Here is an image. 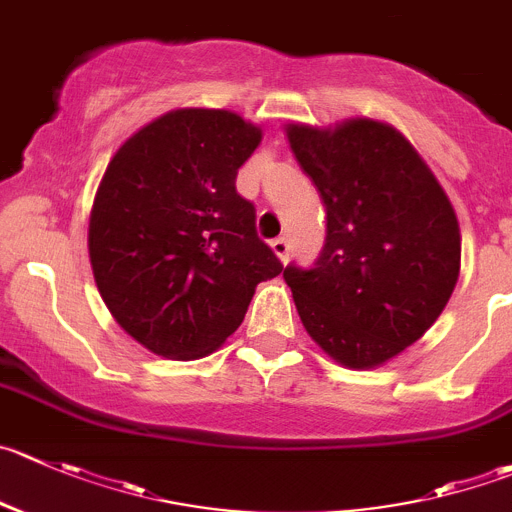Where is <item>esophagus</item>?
I'll return each instance as SVG.
<instances>
[{"mask_svg": "<svg viewBox=\"0 0 512 512\" xmlns=\"http://www.w3.org/2000/svg\"><path fill=\"white\" fill-rule=\"evenodd\" d=\"M289 241H286V238H274V241H271V251L276 253V256H279L281 261H284L286 264V259H289Z\"/></svg>", "mask_w": 512, "mask_h": 512, "instance_id": "34e87169", "label": "esophagus"}]
</instances>
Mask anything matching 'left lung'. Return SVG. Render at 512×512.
<instances>
[{
    "mask_svg": "<svg viewBox=\"0 0 512 512\" xmlns=\"http://www.w3.org/2000/svg\"><path fill=\"white\" fill-rule=\"evenodd\" d=\"M286 138L326 208L316 264L284 269L301 324L344 367H379L415 344L455 291V208L392 125L291 123Z\"/></svg>",
    "mask_w": 512,
    "mask_h": 512,
    "instance_id": "obj_1",
    "label": "left lung"
}]
</instances>
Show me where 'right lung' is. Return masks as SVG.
Wrapping results in <instances>:
<instances>
[{"mask_svg":"<svg viewBox=\"0 0 512 512\" xmlns=\"http://www.w3.org/2000/svg\"><path fill=\"white\" fill-rule=\"evenodd\" d=\"M259 143L261 128L241 115L183 107L130 135L107 163L87 231L92 274L115 321L153 354L216 352L256 286L284 271L236 191Z\"/></svg>","mask_w":512,"mask_h":512,"instance_id":"1","label":"right lung"}]
</instances>
